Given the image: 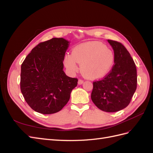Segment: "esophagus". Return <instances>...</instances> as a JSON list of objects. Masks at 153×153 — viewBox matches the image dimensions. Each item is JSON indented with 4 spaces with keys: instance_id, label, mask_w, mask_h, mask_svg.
Returning a JSON list of instances; mask_svg holds the SVG:
<instances>
[{
    "instance_id": "1",
    "label": "esophagus",
    "mask_w": 153,
    "mask_h": 153,
    "mask_svg": "<svg viewBox=\"0 0 153 153\" xmlns=\"http://www.w3.org/2000/svg\"><path fill=\"white\" fill-rule=\"evenodd\" d=\"M83 83H84V81H83L82 80H78V85H82Z\"/></svg>"
}]
</instances>
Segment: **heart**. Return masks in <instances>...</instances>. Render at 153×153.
I'll return each mask as SVG.
<instances>
[{"label":"heart","mask_w":153,"mask_h":153,"mask_svg":"<svg viewBox=\"0 0 153 153\" xmlns=\"http://www.w3.org/2000/svg\"><path fill=\"white\" fill-rule=\"evenodd\" d=\"M112 50L98 41H89L78 45L73 49L72 54H66L64 64L68 71L75 73L79 69L85 77L90 79L103 78L112 68L114 62Z\"/></svg>","instance_id":"1"}]
</instances>
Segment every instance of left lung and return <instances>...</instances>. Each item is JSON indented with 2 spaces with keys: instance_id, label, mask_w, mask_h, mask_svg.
I'll return each instance as SVG.
<instances>
[{
  "instance_id": "8db88e82",
  "label": "left lung",
  "mask_w": 153,
  "mask_h": 153,
  "mask_svg": "<svg viewBox=\"0 0 153 153\" xmlns=\"http://www.w3.org/2000/svg\"><path fill=\"white\" fill-rule=\"evenodd\" d=\"M107 41L114 50V65L103 79L93 82L91 100L100 110L115 112L130 103L137 89V68L130 54L121 43Z\"/></svg>"
}]
</instances>
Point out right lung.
Instances as JSON below:
<instances>
[{
  "instance_id": "1",
  "label": "right lung",
  "mask_w": 153,
  "mask_h": 153,
  "mask_svg": "<svg viewBox=\"0 0 153 153\" xmlns=\"http://www.w3.org/2000/svg\"><path fill=\"white\" fill-rule=\"evenodd\" d=\"M69 41L54 38L31 50L21 66L20 89L32 109L43 114L59 112L70 98L78 79L64 72Z\"/></svg>"
}]
</instances>
